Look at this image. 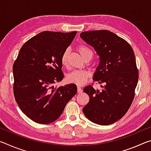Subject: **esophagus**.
Returning <instances> with one entry per match:
<instances>
[{
  "mask_svg": "<svg viewBox=\"0 0 151 151\" xmlns=\"http://www.w3.org/2000/svg\"><path fill=\"white\" fill-rule=\"evenodd\" d=\"M77 91H78V93H82V92H83V89H82V88H81L80 86H78Z\"/></svg>",
  "mask_w": 151,
  "mask_h": 151,
  "instance_id": "esophagus-1",
  "label": "esophagus"
}]
</instances>
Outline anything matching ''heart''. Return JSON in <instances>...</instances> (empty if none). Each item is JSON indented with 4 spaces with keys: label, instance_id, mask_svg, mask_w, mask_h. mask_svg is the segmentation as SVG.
Here are the masks:
<instances>
[{
    "label": "heart",
    "instance_id": "b5f03b06",
    "mask_svg": "<svg viewBox=\"0 0 151 151\" xmlns=\"http://www.w3.org/2000/svg\"><path fill=\"white\" fill-rule=\"evenodd\" d=\"M78 50L81 55L84 58L87 55H93L90 48L86 47L85 45H81L78 48ZM68 50H66L61 57V63L63 66H66L68 63ZM89 76V73L86 70H76L73 72L70 73L66 76V81L68 83L75 84L76 85L82 86L87 81V79Z\"/></svg>",
    "mask_w": 151,
    "mask_h": 151
}]
</instances>
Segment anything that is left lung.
<instances>
[{"label": "left lung", "instance_id": "obj_1", "mask_svg": "<svg viewBox=\"0 0 151 151\" xmlns=\"http://www.w3.org/2000/svg\"><path fill=\"white\" fill-rule=\"evenodd\" d=\"M80 36L99 56L93 80L104 84L101 91L91 85L83 89L90 98L83 112L94 123L111 124L127 113L134 99L139 80L134 51L126 40L109 30L83 32Z\"/></svg>", "mask_w": 151, "mask_h": 151}]
</instances>
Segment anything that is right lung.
<instances>
[{
    "label": "right lung",
    "mask_w": 151,
    "mask_h": 151,
    "mask_svg": "<svg viewBox=\"0 0 151 151\" xmlns=\"http://www.w3.org/2000/svg\"><path fill=\"white\" fill-rule=\"evenodd\" d=\"M77 32L44 31L20 49L13 66V91L22 112L35 122L56 121L77 93L75 84L54 87L63 80L61 57Z\"/></svg>",
    "instance_id": "add662e5"
}]
</instances>
